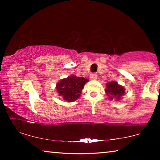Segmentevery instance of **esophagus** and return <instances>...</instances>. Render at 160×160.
<instances>
[{
	"label": "esophagus",
	"mask_w": 160,
	"mask_h": 160,
	"mask_svg": "<svg viewBox=\"0 0 160 160\" xmlns=\"http://www.w3.org/2000/svg\"><path fill=\"white\" fill-rule=\"evenodd\" d=\"M90 79L91 80H97V75L95 73H93L90 75Z\"/></svg>",
	"instance_id": "34e87169"
}]
</instances>
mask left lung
Wrapping results in <instances>:
<instances>
[{"label":"left lung","instance_id":"left-lung-1","mask_svg":"<svg viewBox=\"0 0 160 160\" xmlns=\"http://www.w3.org/2000/svg\"><path fill=\"white\" fill-rule=\"evenodd\" d=\"M125 88L116 81H112L106 84L105 92L108 98L111 100L113 99L115 101L121 100V97L125 94Z\"/></svg>","mask_w":160,"mask_h":160}]
</instances>
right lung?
Instances as JSON below:
<instances>
[{
  "label": "right lung",
  "instance_id": "1",
  "mask_svg": "<svg viewBox=\"0 0 160 160\" xmlns=\"http://www.w3.org/2000/svg\"><path fill=\"white\" fill-rule=\"evenodd\" d=\"M88 81L86 78L71 75L59 81L56 88L62 99L67 102H72L80 97L84 86Z\"/></svg>",
  "mask_w": 160,
  "mask_h": 160
}]
</instances>
